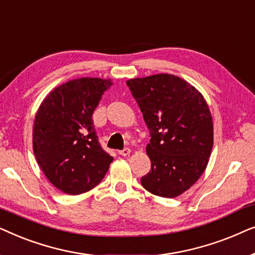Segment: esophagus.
Instances as JSON below:
<instances>
[{
    "label": "esophagus",
    "instance_id": "obj_1",
    "mask_svg": "<svg viewBox=\"0 0 255 255\" xmlns=\"http://www.w3.org/2000/svg\"><path fill=\"white\" fill-rule=\"evenodd\" d=\"M118 153H120V154H121L122 156H128V155L130 154V153H131V149L127 147V148L122 149V151H120V152H118Z\"/></svg>",
    "mask_w": 255,
    "mask_h": 255
}]
</instances>
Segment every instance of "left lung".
Here are the masks:
<instances>
[{"instance_id": "left-lung-1", "label": "left lung", "mask_w": 255, "mask_h": 255, "mask_svg": "<svg viewBox=\"0 0 255 255\" xmlns=\"http://www.w3.org/2000/svg\"><path fill=\"white\" fill-rule=\"evenodd\" d=\"M149 131L146 146L151 170L141 177L146 190L173 198L189 189L207 168L214 145L210 110L198 90L172 74L127 82Z\"/></svg>"}]
</instances>
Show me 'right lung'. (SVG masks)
Returning a JSON list of instances; mask_svg holds the SVG:
<instances>
[{"label": "right lung", "instance_id": "right-lung-1", "mask_svg": "<svg viewBox=\"0 0 255 255\" xmlns=\"http://www.w3.org/2000/svg\"><path fill=\"white\" fill-rule=\"evenodd\" d=\"M110 80L81 78L57 87L36 114L32 144L37 162L59 190L69 195L99 184L114 158L101 147L93 113Z\"/></svg>", "mask_w": 255, "mask_h": 255}]
</instances>
